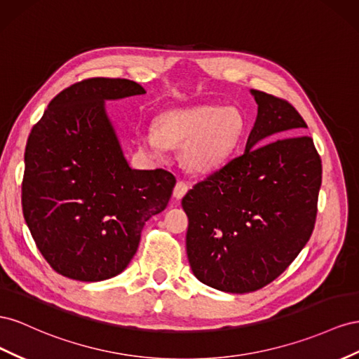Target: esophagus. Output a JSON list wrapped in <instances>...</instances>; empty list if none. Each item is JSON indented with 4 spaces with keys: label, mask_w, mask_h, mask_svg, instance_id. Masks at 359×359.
Returning a JSON list of instances; mask_svg holds the SVG:
<instances>
[{
    "label": "esophagus",
    "mask_w": 359,
    "mask_h": 359,
    "mask_svg": "<svg viewBox=\"0 0 359 359\" xmlns=\"http://www.w3.org/2000/svg\"><path fill=\"white\" fill-rule=\"evenodd\" d=\"M188 189H189V187L187 185V183L179 180V182L176 183V187H174L172 197L176 198V200H180V198H183V196H185V194L188 192Z\"/></svg>",
    "instance_id": "esophagus-1"
}]
</instances>
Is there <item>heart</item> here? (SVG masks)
I'll use <instances>...</instances> for the list:
<instances>
[{
	"label": "heart",
	"instance_id": "heart-1",
	"mask_svg": "<svg viewBox=\"0 0 359 359\" xmlns=\"http://www.w3.org/2000/svg\"><path fill=\"white\" fill-rule=\"evenodd\" d=\"M245 118L236 107L196 105L170 109L158 126L138 129V146L151 159H162L168 146H183L185 165L198 174L221 168L239 146Z\"/></svg>",
	"mask_w": 359,
	"mask_h": 359
}]
</instances>
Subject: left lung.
<instances>
[{"label":"left lung","instance_id":"obj_1","mask_svg":"<svg viewBox=\"0 0 359 359\" xmlns=\"http://www.w3.org/2000/svg\"><path fill=\"white\" fill-rule=\"evenodd\" d=\"M250 93L257 118L243 155L182 200L191 269L227 293L259 290L289 268L313 233L322 185L320 156L301 135L299 112L263 91Z\"/></svg>","mask_w":359,"mask_h":359}]
</instances>
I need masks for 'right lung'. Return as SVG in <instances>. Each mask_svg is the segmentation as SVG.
I'll return each instance as SVG.
<instances>
[{
    "label": "right lung",
    "mask_w": 359,
    "mask_h": 359,
    "mask_svg": "<svg viewBox=\"0 0 359 359\" xmlns=\"http://www.w3.org/2000/svg\"><path fill=\"white\" fill-rule=\"evenodd\" d=\"M144 93L130 79L81 81L49 102L28 137L24 218L39 251L67 278L121 273L146 221L170 201L176 179L129 165L105 105Z\"/></svg>",
    "instance_id": "1"
}]
</instances>
